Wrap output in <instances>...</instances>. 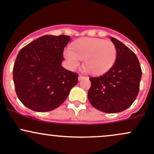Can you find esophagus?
Wrapping results in <instances>:
<instances>
[{
    "instance_id": "34e87169",
    "label": "esophagus",
    "mask_w": 154,
    "mask_h": 154,
    "mask_svg": "<svg viewBox=\"0 0 154 154\" xmlns=\"http://www.w3.org/2000/svg\"><path fill=\"white\" fill-rule=\"evenodd\" d=\"M84 76L83 75H79V81H81V80H82V79H84Z\"/></svg>"
}]
</instances>
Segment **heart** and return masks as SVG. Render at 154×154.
Listing matches in <instances>:
<instances>
[{
	"instance_id": "obj_1",
	"label": "heart",
	"mask_w": 154,
	"mask_h": 154,
	"mask_svg": "<svg viewBox=\"0 0 154 154\" xmlns=\"http://www.w3.org/2000/svg\"><path fill=\"white\" fill-rule=\"evenodd\" d=\"M64 56L73 68L84 59V70L91 75H100L112 68L117 59V48L111 41L98 38L78 39L64 51Z\"/></svg>"
}]
</instances>
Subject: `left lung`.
Wrapping results in <instances>:
<instances>
[{"label": "left lung", "instance_id": "obj_1", "mask_svg": "<svg viewBox=\"0 0 154 154\" xmlns=\"http://www.w3.org/2000/svg\"><path fill=\"white\" fill-rule=\"evenodd\" d=\"M110 39L117 48L116 61L103 75L90 78L88 99L99 111L117 113L130 107L137 97L142 70L133 51L115 38Z\"/></svg>", "mask_w": 154, "mask_h": 154}]
</instances>
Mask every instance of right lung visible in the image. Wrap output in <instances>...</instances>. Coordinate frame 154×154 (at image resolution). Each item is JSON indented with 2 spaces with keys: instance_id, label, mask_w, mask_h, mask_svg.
Segmentation results:
<instances>
[{
  "instance_id": "1",
  "label": "right lung",
  "mask_w": 154,
  "mask_h": 154,
  "mask_svg": "<svg viewBox=\"0 0 154 154\" xmlns=\"http://www.w3.org/2000/svg\"><path fill=\"white\" fill-rule=\"evenodd\" d=\"M66 35H45L18 53L13 68L16 94L21 103L35 112L59 107L78 83L79 75L62 66Z\"/></svg>"
}]
</instances>
